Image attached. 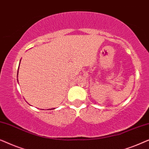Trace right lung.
Listing matches in <instances>:
<instances>
[{
  "label": "right lung",
  "mask_w": 149,
  "mask_h": 149,
  "mask_svg": "<svg viewBox=\"0 0 149 149\" xmlns=\"http://www.w3.org/2000/svg\"><path fill=\"white\" fill-rule=\"evenodd\" d=\"M17 74H18V72H17Z\"/></svg>",
  "instance_id": "right-lung-1"
}]
</instances>
